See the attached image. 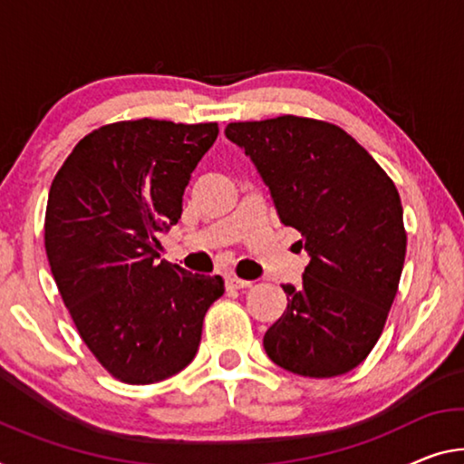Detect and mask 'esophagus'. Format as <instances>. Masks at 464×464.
I'll return each mask as SVG.
<instances>
[{"label":"esophagus","mask_w":464,"mask_h":464,"mask_svg":"<svg viewBox=\"0 0 464 464\" xmlns=\"http://www.w3.org/2000/svg\"><path fill=\"white\" fill-rule=\"evenodd\" d=\"M253 282L248 280H240L237 276H227L226 277V288L227 290H242V288H251Z\"/></svg>","instance_id":"esophagus-1"}]
</instances>
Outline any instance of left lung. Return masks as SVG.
Wrapping results in <instances>:
<instances>
[{
    "mask_svg": "<svg viewBox=\"0 0 464 464\" xmlns=\"http://www.w3.org/2000/svg\"><path fill=\"white\" fill-rule=\"evenodd\" d=\"M226 137L251 155L311 256L303 286H282L288 306L263 336L267 356L304 377L348 373L380 340L401 282L406 230L394 182L324 120L230 122Z\"/></svg>",
    "mask_w": 464,
    "mask_h": 464,
    "instance_id": "obj_1",
    "label": "left lung"
}]
</instances>
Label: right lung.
<instances>
[{"label":"right lung","instance_id":"add662e5","mask_svg":"<svg viewBox=\"0 0 464 464\" xmlns=\"http://www.w3.org/2000/svg\"><path fill=\"white\" fill-rule=\"evenodd\" d=\"M219 128L124 120L87 134L55 174L45 253L78 334L111 377L145 386L195 359L219 276L158 261L192 169Z\"/></svg>","mask_w":464,"mask_h":464}]
</instances>
